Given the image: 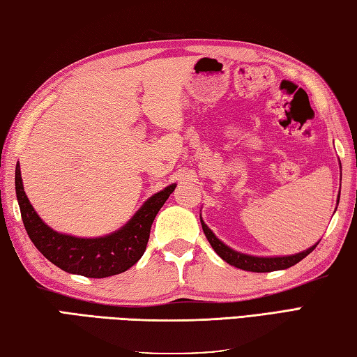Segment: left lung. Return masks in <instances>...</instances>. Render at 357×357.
I'll use <instances>...</instances> for the list:
<instances>
[{
  "label": "left lung",
  "instance_id": "obj_1",
  "mask_svg": "<svg viewBox=\"0 0 357 357\" xmlns=\"http://www.w3.org/2000/svg\"><path fill=\"white\" fill-rule=\"evenodd\" d=\"M339 197H340V194H339ZM200 222H202V228H204L205 236H206L208 242L211 244V247L214 248V252H216L222 259L227 261L230 266L242 268V271H247V272H275V271H283V268L292 267L303 258H306L307 255L311 253L319 244L317 242V244L311 248H307V250L297 253V255H291V257H275V258L250 257V255L234 252L233 248L227 247L224 242H220L216 236H214V233L205 225L204 220L200 219Z\"/></svg>",
  "mask_w": 357,
  "mask_h": 357
}]
</instances>
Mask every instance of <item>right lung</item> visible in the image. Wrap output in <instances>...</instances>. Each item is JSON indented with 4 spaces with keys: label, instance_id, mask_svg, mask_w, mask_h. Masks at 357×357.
<instances>
[{
    "label": "right lung",
    "instance_id": "right-lung-1",
    "mask_svg": "<svg viewBox=\"0 0 357 357\" xmlns=\"http://www.w3.org/2000/svg\"><path fill=\"white\" fill-rule=\"evenodd\" d=\"M174 190L176 185H171L153 194L135 216L121 230L109 236L93 239L74 238L54 231L38 218L24 194L20 165L15 167V191L20 211L33 245L54 266L68 273L84 275L89 278L112 277L137 264L146 250L152 222Z\"/></svg>",
    "mask_w": 357,
    "mask_h": 357
}]
</instances>
